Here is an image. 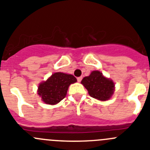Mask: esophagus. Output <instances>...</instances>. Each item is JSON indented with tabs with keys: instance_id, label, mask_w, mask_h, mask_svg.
Wrapping results in <instances>:
<instances>
[{
	"instance_id": "esophagus-1",
	"label": "esophagus",
	"mask_w": 150,
	"mask_h": 150,
	"mask_svg": "<svg viewBox=\"0 0 150 150\" xmlns=\"http://www.w3.org/2000/svg\"><path fill=\"white\" fill-rule=\"evenodd\" d=\"M77 80H78V82H81V80H82V77H78V78H77Z\"/></svg>"
}]
</instances>
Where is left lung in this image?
Returning a JSON list of instances; mask_svg holds the SVG:
<instances>
[{
  "label": "left lung",
  "instance_id": "1",
  "mask_svg": "<svg viewBox=\"0 0 150 150\" xmlns=\"http://www.w3.org/2000/svg\"><path fill=\"white\" fill-rule=\"evenodd\" d=\"M81 83L88 90L91 97L99 100H107L115 91V83L99 71H92L89 76L84 77Z\"/></svg>",
  "mask_w": 150,
  "mask_h": 150
}]
</instances>
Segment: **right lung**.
Masks as SVG:
<instances>
[{
    "instance_id": "right-lung-1",
    "label": "right lung",
    "mask_w": 150,
    "mask_h": 150,
    "mask_svg": "<svg viewBox=\"0 0 150 150\" xmlns=\"http://www.w3.org/2000/svg\"><path fill=\"white\" fill-rule=\"evenodd\" d=\"M76 81L72 75L55 72L39 84L38 94L45 103L54 105L66 97L69 85Z\"/></svg>"
}]
</instances>
